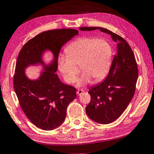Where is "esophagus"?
Segmentation results:
<instances>
[{"instance_id":"34e87169","label":"esophagus","mask_w":154,"mask_h":154,"mask_svg":"<svg viewBox=\"0 0 154 154\" xmlns=\"http://www.w3.org/2000/svg\"><path fill=\"white\" fill-rule=\"evenodd\" d=\"M84 92H85V90H83V89H79V90L77 91L76 93H77V95L78 96H80V94H82V93H84Z\"/></svg>"}]
</instances>
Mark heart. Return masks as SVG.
<instances>
[{
    "instance_id": "obj_1",
    "label": "heart",
    "mask_w": 154,
    "mask_h": 154,
    "mask_svg": "<svg viewBox=\"0 0 154 154\" xmlns=\"http://www.w3.org/2000/svg\"><path fill=\"white\" fill-rule=\"evenodd\" d=\"M66 57L58 60V69L67 83L76 81L80 69L83 73L78 80L79 87L85 86L91 81L98 82L108 72L112 50L104 39L83 36L77 38L66 47Z\"/></svg>"
}]
</instances>
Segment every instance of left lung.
<instances>
[{
    "label": "left lung",
    "mask_w": 154,
    "mask_h": 154,
    "mask_svg": "<svg viewBox=\"0 0 154 154\" xmlns=\"http://www.w3.org/2000/svg\"><path fill=\"white\" fill-rule=\"evenodd\" d=\"M79 29H100L109 34L116 42V55L113 58L107 77L103 82L89 89L91 100L86 107L87 115L92 120L100 124L111 123L121 116L134 97L138 76L136 58L128 42L109 29L98 27Z\"/></svg>",
    "instance_id": "left-lung-1"
}]
</instances>
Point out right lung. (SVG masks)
<instances>
[{
	"instance_id": "add662e5",
	"label": "right lung",
	"mask_w": 154,
	"mask_h": 154,
	"mask_svg": "<svg viewBox=\"0 0 154 154\" xmlns=\"http://www.w3.org/2000/svg\"><path fill=\"white\" fill-rule=\"evenodd\" d=\"M77 34L79 31L74 29L46 31L28 41L18 54L14 75V91L26 116L38 128L48 131L60 126L65 119L68 105L76 98V89L63 83L55 72L61 47ZM45 49L53 52V63L38 80H29L24 69L29 64L42 63L41 55Z\"/></svg>"
}]
</instances>
